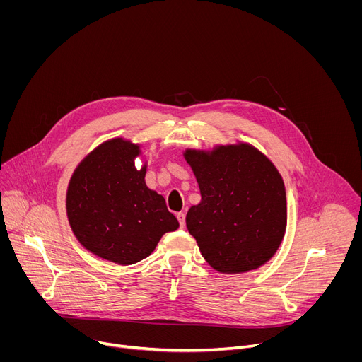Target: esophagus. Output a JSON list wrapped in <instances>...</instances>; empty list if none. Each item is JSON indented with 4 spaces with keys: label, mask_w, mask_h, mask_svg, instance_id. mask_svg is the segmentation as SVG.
Masks as SVG:
<instances>
[{
    "label": "esophagus",
    "mask_w": 362,
    "mask_h": 362,
    "mask_svg": "<svg viewBox=\"0 0 362 362\" xmlns=\"http://www.w3.org/2000/svg\"><path fill=\"white\" fill-rule=\"evenodd\" d=\"M176 218H177V221L180 223V228L183 229L186 226V215L183 212H179V214H176Z\"/></svg>",
    "instance_id": "34e87169"
}]
</instances>
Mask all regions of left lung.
Masks as SVG:
<instances>
[{"label": "left lung", "mask_w": 362, "mask_h": 362, "mask_svg": "<svg viewBox=\"0 0 362 362\" xmlns=\"http://www.w3.org/2000/svg\"><path fill=\"white\" fill-rule=\"evenodd\" d=\"M183 156L202 196L186 226L206 262L222 274L265 265L286 230L285 185L274 163L247 143L187 148Z\"/></svg>", "instance_id": "1"}]
</instances>
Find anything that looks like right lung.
<instances>
[{
  "label": "right lung",
  "mask_w": 362,
  "mask_h": 362,
  "mask_svg": "<svg viewBox=\"0 0 362 362\" xmlns=\"http://www.w3.org/2000/svg\"><path fill=\"white\" fill-rule=\"evenodd\" d=\"M139 154L140 146L123 137L101 143L76 168L66 196L77 240L119 265L140 262L179 228L165 197L146 186L147 166L136 169Z\"/></svg>",
  "instance_id": "1"
}]
</instances>
